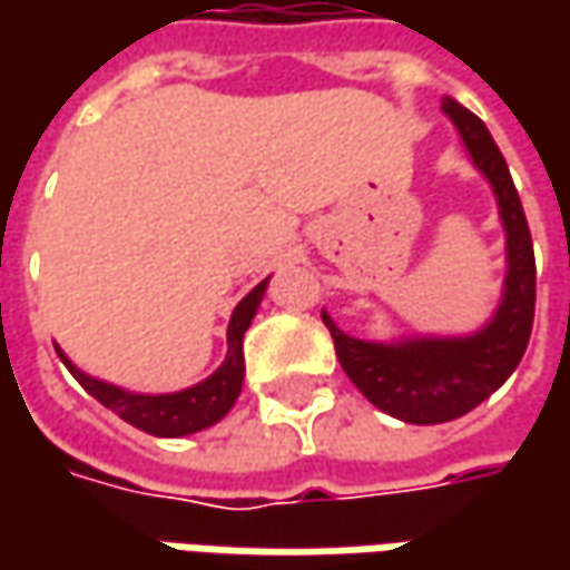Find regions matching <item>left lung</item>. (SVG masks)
Returning a JSON list of instances; mask_svg holds the SVG:
<instances>
[{"instance_id":"8db88e82","label":"left lung","mask_w":570,"mask_h":570,"mask_svg":"<svg viewBox=\"0 0 570 570\" xmlns=\"http://www.w3.org/2000/svg\"><path fill=\"white\" fill-rule=\"evenodd\" d=\"M441 110L456 126L472 165L492 184L504 225L508 273L492 320L470 336H403L393 342H367L342 333L323 311V323L330 326L336 358L348 381L381 412L409 425L453 422L489 400L523 358L537 307L533 240L508 161L498 151L485 122L472 110L453 98H444Z\"/></svg>"}]
</instances>
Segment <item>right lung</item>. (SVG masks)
Listing matches in <instances>:
<instances>
[{
    "mask_svg": "<svg viewBox=\"0 0 570 570\" xmlns=\"http://www.w3.org/2000/svg\"><path fill=\"white\" fill-rule=\"evenodd\" d=\"M269 278H263L250 295L244 297L228 323V355L215 374H208L206 381L196 386L177 390V393H132L114 383L98 381L85 371H78L76 364L66 358V352L56 345V355L62 364L76 374V381L98 400L110 412H117L122 422H129L139 431H148L155 438H184V434H196L203 428L222 422L230 412V405L237 403L240 386H244V333L250 330L256 307L266 295Z\"/></svg>",
    "mask_w": 570,
    "mask_h": 570,
    "instance_id": "1",
    "label": "right lung"
}]
</instances>
